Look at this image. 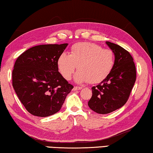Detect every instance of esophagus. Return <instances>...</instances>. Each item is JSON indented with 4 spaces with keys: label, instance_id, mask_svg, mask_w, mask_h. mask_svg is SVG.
<instances>
[{
    "label": "esophagus",
    "instance_id": "esophagus-1",
    "mask_svg": "<svg viewBox=\"0 0 153 153\" xmlns=\"http://www.w3.org/2000/svg\"><path fill=\"white\" fill-rule=\"evenodd\" d=\"M82 89V87H77L75 86L74 88V90H81Z\"/></svg>",
    "mask_w": 153,
    "mask_h": 153
}]
</instances>
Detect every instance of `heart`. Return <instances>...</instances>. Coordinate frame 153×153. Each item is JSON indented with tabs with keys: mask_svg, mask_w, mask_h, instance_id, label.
<instances>
[{
	"mask_svg": "<svg viewBox=\"0 0 153 153\" xmlns=\"http://www.w3.org/2000/svg\"><path fill=\"white\" fill-rule=\"evenodd\" d=\"M115 65L114 52L103 49L91 42H80L72 46L70 54L63 53L57 60V68L65 80H70L77 66L74 75L76 83H99L106 79Z\"/></svg>",
	"mask_w": 153,
	"mask_h": 153,
	"instance_id": "b5f03b06",
	"label": "heart"
}]
</instances>
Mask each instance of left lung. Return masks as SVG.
Returning <instances> with one entry per match:
<instances>
[{"mask_svg": "<svg viewBox=\"0 0 153 153\" xmlns=\"http://www.w3.org/2000/svg\"><path fill=\"white\" fill-rule=\"evenodd\" d=\"M114 52L115 65L106 79L91 88L88 106L100 114H107L125 104L136 80L135 65L131 54L117 44L106 42Z\"/></svg>", "mask_w": 153, "mask_h": 153, "instance_id": "1", "label": "left lung"}]
</instances>
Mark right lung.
<instances>
[{"label": "right lung", "mask_w": 153, "mask_h": 153, "mask_svg": "<svg viewBox=\"0 0 153 153\" xmlns=\"http://www.w3.org/2000/svg\"><path fill=\"white\" fill-rule=\"evenodd\" d=\"M68 44L32 47L18 57L12 85L26 109L36 116L58 112L73 86L58 71L57 60Z\"/></svg>", "instance_id": "right-lung-1"}]
</instances>
